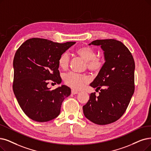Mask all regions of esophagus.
Returning a JSON list of instances; mask_svg holds the SVG:
<instances>
[{
	"mask_svg": "<svg viewBox=\"0 0 151 151\" xmlns=\"http://www.w3.org/2000/svg\"><path fill=\"white\" fill-rule=\"evenodd\" d=\"M79 93V92H78L77 90H74V89H72V90H71V93H72V94L74 95V94H77V93Z\"/></svg>",
	"mask_w": 151,
	"mask_h": 151,
	"instance_id": "34e87169",
	"label": "esophagus"
}]
</instances>
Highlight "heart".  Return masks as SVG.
I'll return each instance as SVG.
<instances>
[{
	"label": "heart",
	"mask_w": 151,
	"mask_h": 151,
	"mask_svg": "<svg viewBox=\"0 0 151 151\" xmlns=\"http://www.w3.org/2000/svg\"><path fill=\"white\" fill-rule=\"evenodd\" d=\"M76 52L86 62L87 67L90 71L99 72L104 68V62L103 59L96 57V52L92 47L88 46L80 47L76 50ZM69 62V55L67 52L63 53L58 59L59 67L64 70L68 68ZM63 79L64 83L68 86L74 90H79L83 86L84 83L88 79L86 75L71 72L65 74Z\"/></svg>",
	"instance_id": "obj_1"
}]
</instances>
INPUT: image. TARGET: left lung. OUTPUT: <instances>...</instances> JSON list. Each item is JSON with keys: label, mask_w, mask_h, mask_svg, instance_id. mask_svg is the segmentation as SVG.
<instances>
[{"label": "left lung", "mask_w": 151, "mask_h": 151, "mask_svg": "<svg viewBox=\"0 0 151 151\" xmlns=\"http://www.w3.org/2000/svg\"><path fill=\"white\" fill-rule=\"evenodd\" d=\"M90 45L101 46L105 63L90 85L100 90L99 95L90 93L83 106V114L95 124H110L123 115L134 93V58L128 47L116 40H96Z\"/></svg>", "instance_id": "left-lung-1"}]
</instances>
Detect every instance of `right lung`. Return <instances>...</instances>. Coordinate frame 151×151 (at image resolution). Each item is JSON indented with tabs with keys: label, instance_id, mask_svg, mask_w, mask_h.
I'll return each mask as SVG.
<instances>
[{
	"label": "right lung",
	"instance_id": "add662e5",
	"mask_svg": "<svg viewBox=\"0 0 151 151\" xmlns=\"http://www.w3.org/2000/svg\"><path fill=\"white\" fill-rule=\"evenodd\" d=\"M75 43L33 38L17 50L13 62V90L23 112L34 121L46 122L56 118L63 100L70 95L67 86L50 90L47 85L49 81L61 83L58 59Z\"/></svg>",
	"mask_w": 151,
	"mask_h": 151
}]
</instances>
